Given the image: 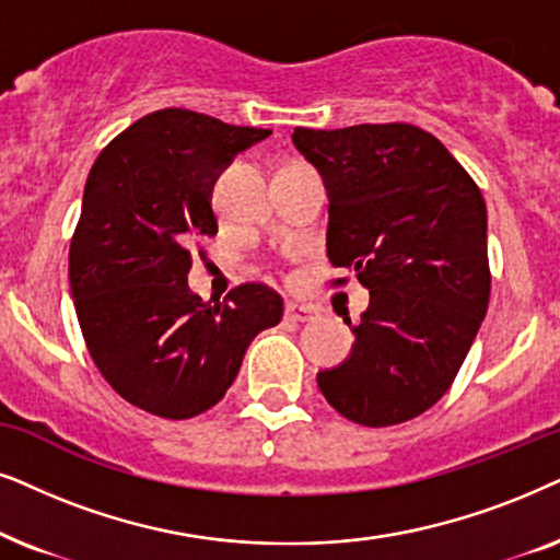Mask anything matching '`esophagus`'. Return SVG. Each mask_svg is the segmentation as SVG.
Wrapping results in <instances>:
<instances>
[{"mask_svg": "<svg viewBox=\"0 0 560 560\" xmlns=\"http://www.w3.org/2000/svg\"><path fill=\"white\" fill-rule=\"evenodd\" d=\"M317 307H312V304H296V302H289L284 307V319L287 323H312V319H317Z\"/></svg>", "mask_w": 560, "mask_h": 560, "instance_id": "1", "label": "esophagus"}]
</instances>
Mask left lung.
<instances>
[{
	"label": "left lung",
	"instance_id": "obj_1",
	"mask_svg": "<svg viewBox=\"0 0 560 560\" xmlns=\"http://www.w3.org/2000/svg\"><path fill=\"white\" fill-rule=\"evenodd\" d=\"M292 140L325 178L327 258L353 268L371 294L353 353L319 371V389L366 428L412 420L451 389L487 315L481 189L417 125L294 128Z\"/></svg>",
	"mask_w": 560,
	"mask_h": 560
}]
</instances>
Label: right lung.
Instances as JSON below:
<instances>
[{
    "instance_id": "add662e5",
    "label": "right lung",
    "mask_w": 560,
    "mask_h": 560,
    "mask_svg": "<svg viewBox=\"0 0 560 560\" xmlns=\"http://www.w3.org/2000/svg\"><path fill=\"white\" fill-rule=\"evenodd\" d=\"M264 128L168 107L140 117L89 171L69 248L73 307L89 355L132 407L189 420L225 397L260 330L281 323L266 284L222 302L189 292V248L218 233L212 186Z\"/></svg>"
}]
</instances>
